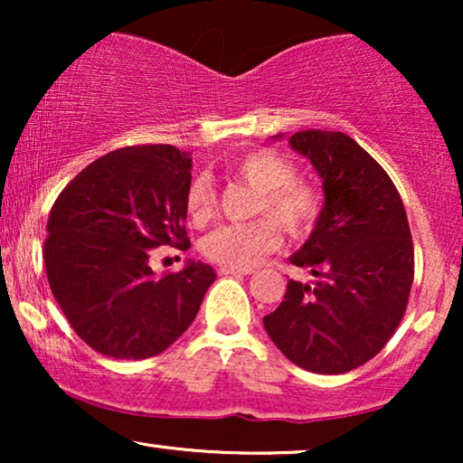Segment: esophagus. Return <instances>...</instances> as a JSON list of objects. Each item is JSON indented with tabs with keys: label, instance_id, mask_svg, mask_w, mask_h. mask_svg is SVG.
<instances>
[{
	"label": "esophagus",
	"instance_id": "esophagus-1",
	"mask_svg": "<svg viewBox=\"0 0 463 463\" xmlns=\"http://www.w3.org/2000/svg\"><path fill=\"white\" fill-rule=\"evenodd\" d=\"M219 274L221 276H249L252 274V269H238V268H219Z\"/></svg>",
	"mask_w": 463,
	"mask_h": 463
}]
</instances>
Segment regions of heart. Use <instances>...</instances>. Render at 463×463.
<instances>
[{
    "label": "heart",
    "mask_w": 463,
    "mask_h": 463,
    "mask_svg": "<svg viewBox=\"0 0 463 463\" xmlns=\"http://www.w3.org/2000/svg\"><path fill=\"white\" fill-rule=\"evenodd\" d=\"M225 173L255 189L252 213L269 214L288 236H303L320 214V194L314 185L295 179L293 164L271 151H250L232 160ZM217 198L208 176H195L185 192V211L194 223H206ZM274 220V221H275ZM273 221V222H274ZM270 219L221 225L202 244L204 255L225 268L250 269L280 246V230Z\"/></svg>",
    "instance_id": "1"
}]
</instances>
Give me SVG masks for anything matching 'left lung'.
Listing matches in <instances>:
<instances>
[{"mask_svg": "<svg viewBox=\"0 0 463 463\" xmlns=\"http://www.w3.org/2000/svg\"><path fill=\"white\" fill-rule=\"evenodd\" d=\"M288 145L318 173L325 204L288 257L314 280H288L263 326L293 364L339 375L377 356L401 325L415 271L409 221L388 173L345 132L301 130Z\"/></svg>", "mask_w": 463, "mask_h": 463, "instance_id": "1", "label": "left lung"}]
</instances>
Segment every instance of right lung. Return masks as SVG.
Here are the masks:
<instances>
[{"mask_svg":"<svg viewBox=\"0 0 463 463\" xmlns=\"http://www.w3.org/2000/svg\"><path fill=\"white\" fill-rule=\"evenodd\" d=\"M192 157L173 145L111 151L56 198L43 261L54 299L92 350L143 360L173 345L192 325L214 269L185 263L157 278L149 250H185V192Z\"/></svg>","mask_w":463,"mask_h":463,"instance_id":"1","label":"right lung"}]
</instances>
